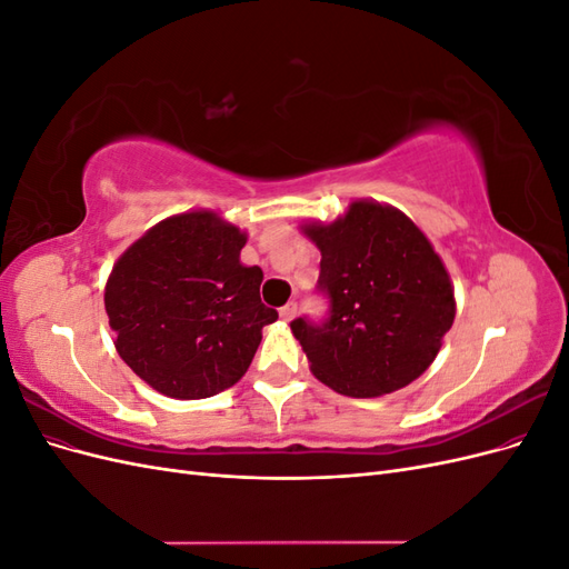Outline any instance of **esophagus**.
<instances>
[{"instance_id": "1", "label": "esophagus", "mask_w": 569, "mask_h": 569, "mask_svg": "<svg viewBox=\"0 0 569 569\" xmlns=\"http://www.w3.org/2000/svg\"><path fill=\"white\" fill-rule=\"evenodd\" d=\"M297 311H299L297 303L291 301V303H287V306H282V308H280V318H282L284 322H289V320H295V318H297Z\"/></svg>"}]
</instances>
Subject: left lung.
<instances>
[{
    "label": "left lung",
    "instance_id": "obj_1",
    "mask_svg": "<svg viewBox=\"0 0 569 569\" xmlns=\"http://www.w3.org/2000/svg\"><path fill=\"white\" fill-rule=\"evenodd\" d=\"M301 230L320 249L318 284L330 297L322 325L291 322L311 372L351 399L418 380L456 318L453 282L432 242L403 211L372 199Z\"/></svg>",
    "mask_w": 569,
    "mask_h": 569
}]
</instances>
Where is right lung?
<instances>
[{
    "label": "right lung",
    "mask_w": 569,
    "mask_h": 569,
    "mask_svg": "<svg viewBox=\"0 0 569 569\" xmlns=\"http://www.w3.org/2000/svg\"><path fill=\"white\" fill-rule=\"evenodd\" d=\"M247 232L216 211H184L132 242L107 280L116 351L170 399H209L249 370L263 327V270L239 261Z\"/></svg>",
    "instance_id": "right-lung-1"
}]
</instances>
